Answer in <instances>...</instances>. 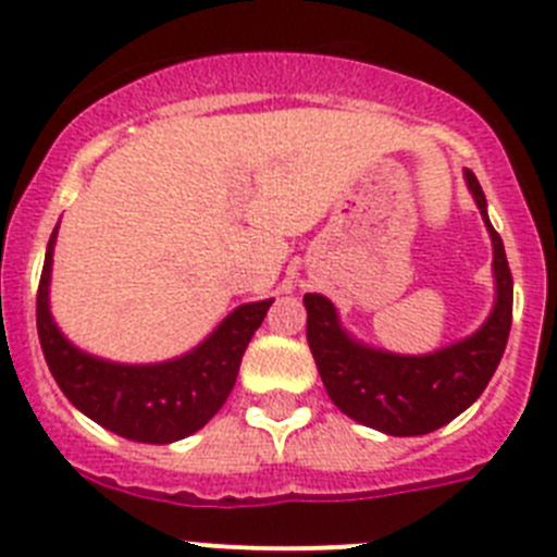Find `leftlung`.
I'll return each mask as SVG.
<instances>
[{
    "mask_svg": "<svg viewBox=\"0 0 557 557\" xmlns=\"http://www.w3.org/2000/svg\"><path fill=\"white\" fill-rule=\"evenodd\" d=\"M466 183L480 208L494 244L497 302L483 327L430 355H394L363 347L344 333L333 302L322 294H305L308 344L335 408L349 419L388 435H424L453 422L488 385L503 360L513 319V277L503 238L488 222L485 194L474 172Z\"/></svg>",
    "mask_w": 557,
    "mask_h": 557,
    "instance_id": "left-lung-1",
    "label": "left lung"
}]
</instances>
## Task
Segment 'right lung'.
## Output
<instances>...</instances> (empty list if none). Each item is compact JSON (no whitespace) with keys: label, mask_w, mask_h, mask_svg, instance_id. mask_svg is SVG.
Instances as JSON below:
<instances>
[{"label":"right lung","mask_w":557,"mask_h":557,"mask_svg":"<svg viewBox=\"0 0 557 557\" xmlns=\"http://www.w3.org/2000/svg\"><path fill=\"white\" fill-rule=\"evenodd\" d=\"M54 233L49 238L38 283V338L54 383L74 408L110 433L144 444H172L197 433L219 413L233 391L244 349L267 319L272 299L249 302L205 338L194 352L166 363L124 366L83 352L58 330L49 313V272Z\"/></svg>","instance_id":"add662e5"}]
</instances>
